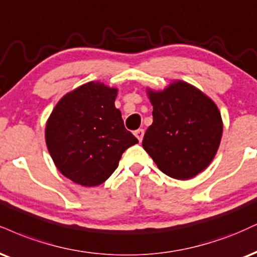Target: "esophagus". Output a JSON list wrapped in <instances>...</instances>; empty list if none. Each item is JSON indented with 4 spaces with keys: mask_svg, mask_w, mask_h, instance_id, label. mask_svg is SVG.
Returning a JSON list of instances; mask_svg holds the SVG:
<instances>
[{
    "mask_svg": "<svg viewBox=\"0 0 257 257\" xmlns=\"http://www.w3.org/2000/svg\"><path fill=\"white\" fill-rule=\"evenodd\" d=\"M144 134H145L144 129H138V131L134 132V135L138 138V140L140 142L142 141V139H144Z\"/></svg>",
    "mask_w": 257,
    "mask_h": 257,
    "instance_id": "1",
    "label": "esophagus"
}]
</instances>
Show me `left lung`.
<instances>
[{"label": "left lung", "mask_w": 257, "mask_h": 257, "mask_svg": "<svg viewBox=\"0 0 257 257\" xmlns=\"http://www.w3.org/2000/svg\"><path fill=\"white\" fill-rule=\"evenodd\" d=\"M153 123L142 146L160 171L176 179L195 177L211 164L220 145L222 122L217 105L200 89L175 81L148 92Z\"/></svg>", "instance_id": "left-lung-1"}]
</instances>
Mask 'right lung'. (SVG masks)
I'll use <instances>...</instances> for the list:
<instances>
[{"mask_svg":"<svg viewBox=\"0 0 257 257\" xmlns=\"http://www.w3.org/2000/svg\"><path fill=\"white\" fill-rule=\"evenodd\" d=\"M116 88L88 82L64 95L52 110L45 140L61 174L83 187L106 181L138 139L116 109Z\"/></svg>","mask_w":257,"mask_h":257,"instance_id":"right-lung-1","label":"right lung"}]
</instances>
